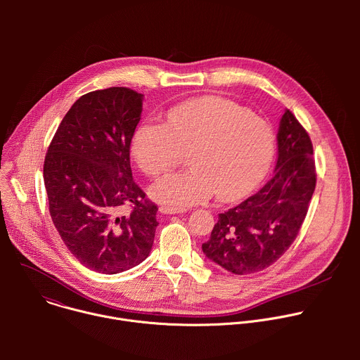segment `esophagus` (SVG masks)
<instances>
[{
	"instance_id": "34e87169",
	"label": "esophagus",
	"mask_w": 360,
	"mask_h": 360,
	"mask_svg": "<svg viewBox=\"0 0 360 360\" xmlns=\"http://www.w3.org/2000/svg\"><path fill=\"white\" fill-rule=\"evenodd\" d=\"M160 212H161V214H165V215H172V214H184L185 210H175V208L161 207V208H160Z\"/></svg>"
}]
</instances>
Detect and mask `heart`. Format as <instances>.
<instances>
[{"label": "heart", "mask_w": 360, "mask_h": 360, "mask_svg": "<svg viewBox=\"0 0 360 360\" xmlns=\"http://www.w3.org/2000/svg\"><path fill=\"white\" fill-rule=\"evenodd\" d=\"M192 168L175 172L149 188V196L182 210L211 198L235 200L253 191L266 175L274 153L272 127L235 102L203 96L168 110L164 124L143 121L131 139V157L148 176L171 169L179 149H189Z\"/></svg>", "instance_id": "heart-1"}]
</instances>
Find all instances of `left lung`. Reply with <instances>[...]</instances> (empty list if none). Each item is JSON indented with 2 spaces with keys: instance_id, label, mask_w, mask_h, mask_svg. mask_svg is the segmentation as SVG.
Wrapping results in <instances>:
<instances>
[{
  "instance_id": "obj_1",
  "label": "left lung",
  "mask_w": 360,
  "mask_h": 360,
  "mask_svg": "<svg viewBox=\"0 0 360 360\" xmlns=\"http://www.w3.org/2000/svg\"><path fill=\"white\" fill-rule=\"evenodd\" d=\"M274 176L236 207L219 214L202 243L208 259L235 275L261 272L296 239L316 186L314 146L306 129L286 110L279 122Z\"/></svg>"
}]
</instances>
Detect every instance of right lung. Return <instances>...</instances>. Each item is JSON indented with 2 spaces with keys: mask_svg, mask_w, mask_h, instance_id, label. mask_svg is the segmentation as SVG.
<instances>
[{
  "mask_svg": "<svg viewBox=\"0 0 360 360\" xmlns=\"http://www.w3.org/2000/svg\"><path fill=\"white\" fill-rule=\"evenodd\" d=\"M143 95L124 86L74 102L44 161L49 215L68 250L88 269L114 275L148 258L158 207L135 184L129 146ZM133 211L122 215V207Z\"/></svg>",
  "mask_w": 360,
  "mask_h": 360,
  "instance_id": "1",
  "label": "right lung"
}]
</instances>
